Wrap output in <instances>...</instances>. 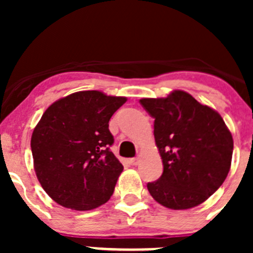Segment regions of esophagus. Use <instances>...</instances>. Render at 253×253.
I'll list each match as a JSON object with an SVG mask.
<instances>
[{"label": "esophagus", "mask_w": 253, "mask_h": 253, "mask_svg": "<svg viewBox=\"0 0 253 253\" xmlns=\"http://www.w3.org/2000/svg\"><path fill=\"white\" fill-rule=\"evenodd\" d=\"M129 163H130V165H133V166H135V165H138V163H139V157L130 158V160H129Z\"/></svg>", "instance_id": "obj_1"}]
</instances>
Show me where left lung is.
<instances>
[{"label":"left lung","mask_w":253,"mask_h":253,"mask_svg":"<svg viewBox=\"0 0 253 253\" xmlns=\"http://www.w3.org/2000/svg\"><path fill=\"white\" fill-rule=\"evenodd\" d=\"M140 104L154 119V140L163 163L162 176L147 185L149 194L169 209L198 207L220 187L231 169V131L214 109L185 91L142 99Z\"/></svg>","instance_id":"1"}]
</instances>
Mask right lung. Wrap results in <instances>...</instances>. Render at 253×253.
<instances>
[{
    "mask_svg": "<svg viewBox=\"0 0 253 253\" xmlns=\"http://www.w3.org/2000/svg\"><path fill=\"white\" fill-rule=\"evenodd\" d=\"M126 97L80 91L53 102L31 135L34 169L57 204L91 210L111 198L123 165L110 151L109 120Z\"/></svg>",
    "mask_w": 253,
    "mask_h": 253,
    "instance_id": "right-lung-1",
    "label": "right lung"
}]
</instances>
